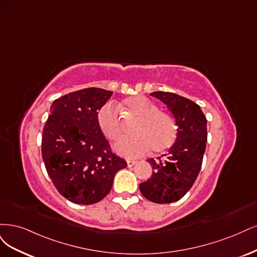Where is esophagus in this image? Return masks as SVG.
Returning <instances> with one entry per match:
<instances>
[{
	"label": "esophagus",
	"instance_id": "obj_1",
	"mask_svg": "<svg viewBox=\"0 0 257 257\" xmlns=\"http://www.w3.org/2000/svg\"><path fill=\"white\" fill-rule=\"evenodd\" d=\"M136 163H137V161H135V160H127L128 167H132V165H135Z\"/></svg>",
	"mask_w": 257,
	"mask_h": 257
}]
</instances>
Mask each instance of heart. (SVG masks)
<instances>
[{
  "mask_svg": "<svg viewBox=\"0 0 257 257\" xmlns=\"http://www.w3.org/2000/svg\"><path fill=\"white\" fill-rule=\"evenodd\" d=\"M121 109L129 116L137 117L132 123L134 135L122 138L116 145V151L125 157L135 158L151 150L160 153L170 148L177 138V125L173 115L157 109L156 103L144 96L126 99ZM98 126L106 139L117 141L123 130L118 109L112 102L103 104L97 113Z\"/></svg>",
  "mask_w": 257,
  "mask_h": 257,
  "instance_id": "1",
  "label": "heart"
}]
</instances>
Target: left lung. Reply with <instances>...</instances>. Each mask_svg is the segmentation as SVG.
Instances as JSON below:
<instances>
[{
  "label": "left lung",
  "mask_w": 257,
  "mask_h": 257,
  "mask_svg": "<svg viewBox=\"0 0 257 257\" xmlns=\"http://www.w3.org/2000/svg\"><path fill=\"white\" fill-rule=\"evenodd\" d=\"M152 96L168 105L177 125V138L168 154L148 159L153 165L151 178L140 184V191L148 201L169 204L183 197L202 168L207 143V119L201 107L190 99L168 92Z\"/></svg>",
  "instance_id": "1"
}]
</instances>
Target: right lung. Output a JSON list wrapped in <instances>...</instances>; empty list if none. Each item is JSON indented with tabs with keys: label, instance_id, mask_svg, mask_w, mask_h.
Returning a JSON list of instances; mask_svg holds the SVG:
<instances>
[{
	"label": "right lung",
	"instance_id": "1",
	"mask_svg": "<svg viewBox=\"0 0 257 257\" xmlns=\"http://www.w3.org/2000/svg\"><path fill=\"white\" fill-rule=\"evenodd\" d=\"M112 92L88 87L57 98L50 107L41 155L53 185L68 201L95 204L107 195L127 162L111 151L97 122Z\"/></svg>",
	"mask_w": 257,
	"mask_h": 257
}]
</instances>
